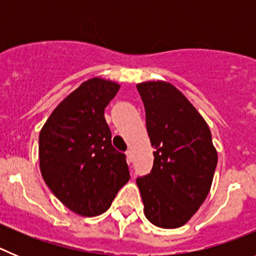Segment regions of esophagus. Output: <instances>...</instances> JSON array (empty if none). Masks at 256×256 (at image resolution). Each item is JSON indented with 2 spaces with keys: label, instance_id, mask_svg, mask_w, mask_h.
<instances>
[{
  "label": "esophagus",
  "instance_id": "1",
  "mask_svg": "<svg viewBox=\"0 0 256 256\" xmlns=\"http://www.w3.org/2000/svg\"><path fill=\"white\" fill-rule=\"evenodd\" d=\"M126 160H128V162H133V152L130 150H128L126 152Z\"/></svg>",
  "mask_w": 256,
  "mask_h": 256
}]
</instances>
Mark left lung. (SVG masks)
<instances>
[{
  "instance_id": "8db88e82",
  "label": "left lung",
  "mask_w": 256,
  "mask_h": 256,
  "mask_svg": "<svg viewBox=\"0 0 256 256\" xmlns=\"http://www.w3.org/2000/svg\"><path fill=\"white\" fill-rule=\"evenodd\" d=\"M154 151L151 173L137 178L146 218L160 228L186 224L212 187L218 154L205 119L164 80L137 84Z\"/></svg>"
}]
</instances>
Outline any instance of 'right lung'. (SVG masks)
Returning <instances> with one entry per match:
<instances>
[{"label": "right lung", "mask_w": 256, "mask_h": 256, "mask_svg": "<svg viewBox=\"0 0 256 256\" xmlns=\"http://www.w3.org/2000/svg\"><path fill=\"white\" fill-rule=\"evenodd\" d=\"M120 86L88 79L61 101L40 133V169L52 194L72 212L96 216L130 180L126 155L112 144L105 108Z\"/></svg>", "instance_id": "add662e5"}]
</instances>
